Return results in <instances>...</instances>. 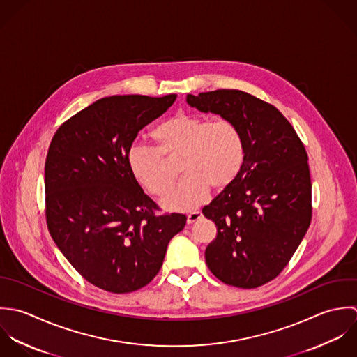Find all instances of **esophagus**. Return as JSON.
Listing matches in <instances>:
<instances>
[{"mask_svg": "<svg viewBox=\"0 0 357 357\" xmlns=\"http://www.w3.org/2000/svg\"><path fill=\"white\" fill-rule=\"evenodd\" d=\"M202 216H203V214H202L200 211H195V213H190V214L188 215L186 220H188V223L190 225V223H195L196 220H199Z\"/></svg>", "mask_w": 357, "mask_h": 357, "instance_id": "34e87169", "label": "esophagus"}]
</instances>
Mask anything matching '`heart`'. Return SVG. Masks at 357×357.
Listing matches in <instances>:
<instances>
[{
  "instance_id": "obj_1",
  "label": "heart",
  "mask_w": 357,
  "mask_h": 357,
  "mask_svg": "<svg viewBox=\"0 0 357 357\" xmlns=\"http://www.w3.org/2000/svg\"><path fill=\"white\" fill-rule=\"evenodd\" d=\"M153 138L158 147L132 143L127 162L134 178L149 193L161 196L172 178L162 155L181 153L179 183L161 200L168 211H190L215 190L227 188L240 174L245 144L240 128L229 120L210 121L207 117L179 112L161 123Z\"/></svg>"
}]
</instances>
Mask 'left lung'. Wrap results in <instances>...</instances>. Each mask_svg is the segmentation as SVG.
I'll return each mask as SVG.
<instances>
[{
    "instance_id": "obj_1",
    "label": "left lung",
    "mask_w": 357,
    "mask_h": 357,
    "mask_svg": "<svg viewBox=\"0 0 357 357\" xmlns=\"http://www.w3.org/2000/svg\"><path fill=\"white\" fill-rule=\"evenodd\" d=\"M186 102L233 121L245 144L240 174L203 208L218 231L206 250L207 266L225 284H265L284 269L310 225L306 150L275 106L247 92L189 93Z\"/></svg>"
}]
</instances>
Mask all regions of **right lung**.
<instances>
[{"instance_id":"obj_1","label":"right lung","mask_w":357,"mask_h":357,"mask_svg":"<svg viewBox=\"0 0 357 357\" xmlns=\"http://www.w3.org/2000/svg\"><path fill=\"white\" fill-rule=\"evenodd\" d=\"M175 99V93L102 98L62 124L50 144V233L73 268L105 291L126 294L149 284L169 240L186 225L185 215H155L157 204L127 162L138 132Z\"/></svg>"}]
</instances>
